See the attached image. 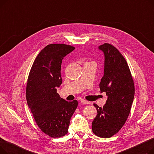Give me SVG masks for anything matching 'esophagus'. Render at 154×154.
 Segmentation results:
<instances>
[{"label":"esophagus","instance_id":"1","mask_svg":"<svg viewBox=\"0 0 154 154\" xmlns=\"http://www.w3.org/2000/svg\"><path fill=\"white\" fill-rule=\"evenodd\" d=\"M81 103H83V104H89L90 103V102H88L87 100H85L84 99H82L81 100Z\"/></svg>","mask_w":154,"mask_h":154}]
</instances>
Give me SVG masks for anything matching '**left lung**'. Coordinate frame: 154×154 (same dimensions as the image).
<instances>
[{
    "mask_svg": "<svg viewBox=\"0 0 154 154\" xmlns=\"http://www.w3.org/2000/svg\"><path fill=\"white\" fill-rule=\"evenodd\" d=\"M103 52L104 73L99 87L107 95L103 107L94 106L97 115L92 123V132L102 138H109L123 127L131 112L135 87L131 73L124 56L114 46L105 43L99 47Z\"/></svg>",
    "mask_w": 154,
    "mask_h": 154,
    "instance_id": "left-lung-1",
    "label": "left lung"
}]
</instances>
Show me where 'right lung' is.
Returning <instances> with one entry per match:
<instances>
[{
	"label": "right lung",
	"instance_id": "right-lung-1",
	"mask_svg": "<svg viewBox=\"0 0 154 154\" xmlns=\"http://www.w3.org/2000/svg\"><path fill=\"white\" fill-rule=\"evenodd\" d=\"M74 49L63 44L47 45L37 56L28 77V106L40 130L53 138L68 133L70 118L78 106L77 100L66 101L57 93L62 82V59Z\"/></svg>",
	"mask_w": 154,
	"mask_h": 154
}]
</instances>
